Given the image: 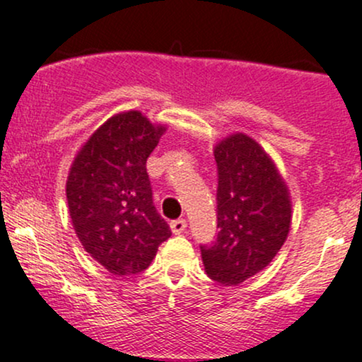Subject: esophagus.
Instances as JSON below:
<instances>
[{
    "label": "esophagus",
    "mask_w": 362,
    "mask_h": 362,
    "mask_svg": "<svg viewBox=\"0 0 362 362\" xmlns=\"http://www.w3.org/2000/svg\"><path fill=\"white\" fill-rule=\"evenodd\" d=\"M170 228H172L173 235H180V233H184V231H185L187 221H185V219H175V221L170 223Z\"/></svg>",
    "instance_id": "obj_1"
}]
</instances>
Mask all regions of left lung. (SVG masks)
<instances>
[{
    "instance_id": "8db88e82",
    "label": "left lung",
    "mask_w": 362,
    "mask_h": 362,
    "mask_svg": "<svg viewBox=\"0 0 362 362\" xmlns=\"http://www.w3.org/2000/svg\"><path fill=\"white\" fill-rule=\"evenodd\" d=\"M218 235L201 245L206 274L242 284L271 264L291 226V201L272 160L252 138L233 134L214 149Z\"/></svg>"
}]
</instances>
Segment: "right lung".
Listing matches in <instances>:
<instances>
[{"mask_svg":"<svg viewBox=\"0 0 362 362\" xmlns=\"http://www.w3.org/2000/svg\"><path fill=\"white\" fill-rule=\"evenodd\" d=\"M165 127L139 112L114 115L81 148L66 195L78 238L115 276L143 272L172 230L153 204L146 160Z\"/></svg>","mask_w":362,"mask_h":362,"instance_id":"right-lung-1","label":"right lung"}]
</instances>
